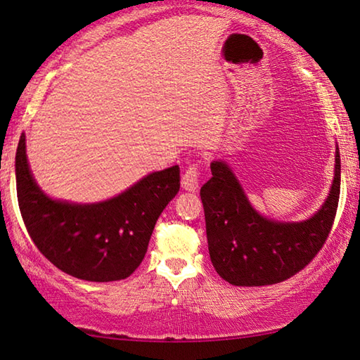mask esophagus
Returning a JSON list of instances; mask_svg holds the SVG:
<instances>
[{"label": "esophagus", "mask_w": 360, "mask_h": 360, "mask_svg": "<svg viewBox=\"0 0 360 360\" xmlns=\"http://www.w3.org/2000/svg\"><path fill=\"white\" fill-rule=\"evenodd\" d=\"M198 178H200V168L197 163H192L182 174V187L189 192H195L198 189Z\"/></svg>", "instance_id": "1"}]
</instances>
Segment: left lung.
Instances as JSON below:
<instances>
[{"instance_id": "1", "label": "left lung", "mask_w": 360, "mask_h": 360, "mask_svg": "<svg viewBox=\"0 0 360 360\" xmlns=\"http://www.w3.org/2000/svg\"><path fill=\"white\" fill-rule=\"evenodd\" d=\"M212 179L200 189L207 240L214 270L234 286H266L296 275L315 259L333 226L341 187L336 148L335 179L326 202L312 218L278 223L257 213L224 162L210 165Z\"/></svg>"}]
</instances>
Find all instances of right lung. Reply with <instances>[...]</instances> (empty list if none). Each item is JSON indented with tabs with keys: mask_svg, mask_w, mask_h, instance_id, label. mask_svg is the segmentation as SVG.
Instances as JSON below:
<instances>
[{
	"mask_svg": "<svg viewBox=\"0 0 360 360\" xmlns=\"http://www.w3.org/2000/svg\"><path fill=\"white\" fill-rule=\"evenodd\" d=\"M15 186L20 214L37 249L68 275L108 283L131 276L142 264L155 223L179 191V166L148 174L106 202L51 200L32 178L22 134Z\"/></svg>",
	"mask_w": 360,
	"mask_h": 360,
	"instance_id": "obj_1",
	"label": "right lung"
}]
</instances>
